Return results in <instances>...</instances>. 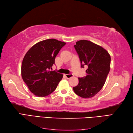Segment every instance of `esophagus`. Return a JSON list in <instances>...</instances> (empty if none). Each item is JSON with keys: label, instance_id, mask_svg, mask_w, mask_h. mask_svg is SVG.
Masks as SVG:
<instances>
[{"label": "esophagus", "instance_id": "esophagus-1", "mask_svg": "<svg viewBox=\"0 0 133 133\" xmlns=\"http://www.w3.org/2000/svg\"><path fill=\"white\" fill-rule=\"evenodd\" d=\"M64 75H65V77L68 79H69L71 77H73V76H74L73 74H64Z\"/></svg>", "mask_w": 133, "mask_h": 133}]
</instances>
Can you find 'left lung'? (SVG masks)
I'll list each match as a JSON object with an SVG mask.
<instances>
[{"instance_id":"8db88e82","label":"left lung","mask_w":133,"mask_h":133,"mask_svg":"<svg viewBox=\"0 0 133 133\" xmlns=\"http://www.w3.org/2000/svg\"><path fill=\"white\" fill-rule=\"evenodd\" d=\"M81 63L88 66L87 75L78 78L79 84L73 87L75 93L83 98L94 96L102 89L109 73L110 56L103 48L91 42L81 40L74 45Z\"/></svg>"}]
</instances>
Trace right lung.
Masks as SVG:
<instances>
[{"label":"right lung","mask_w":133,"mask_h":133,"mask_svg":"<svg viewBox=\"0 0 133 133\" xmlns=\"http://www.w3.org/2000/svg\"><path fill=\"white\" fill-rule=\"evenodd\" d=\"M65 44L55 39H46L35 44L25 55L21 68L22 76L35 95L44 97L49 95L62 79V74L49 70Z\"/></svg>","instance_id":"right-lung-1"}]
</instances>
